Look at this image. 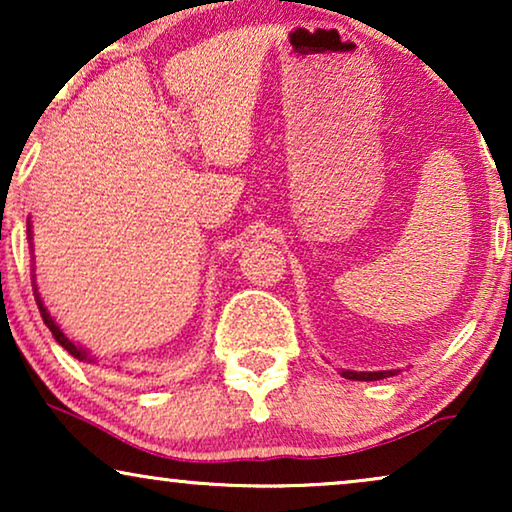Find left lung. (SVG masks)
Returning <instances> with one entry per match:
<instances>
[{"instance_id":"obj_1","label":"left lung","mask_w":512,"mask_h":512,"mask_svg":"<svg viewBox=\"0 0 512 512\" xmlns=\"http://www.w3.org/2000/svg\"><path fill=\"white\" fill-rule=\"evenodd\" d=\"M401 373V370H368V373H363V370H342V377L345 380H356V382H375V380H384V377H394Z\"/></svg>"}]
</instances>
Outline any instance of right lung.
I'll use <instances>...</instances> for the list:
<instances>
[{"mask_svg": "<svg viewBox=\"0 0 512 512\" xmlns=\"http://www.w3.org/2000/svg\"><path fill=\"white\" fill-rule=\"evenodd\" d=\"M27 240H30V251H34V244H32V223H30V219H27ZM32 289H34V300H37V305H39L41 319H44V324L48 326V331L53 333L55 342H58V345L65 347L67 352L74 356V359H79V361H88V363H97V356H93V354L88 352L86 347H81L79 342H74L72 338H69V335H67L65 331H62V328L58 326V321L53 319V314L48 312V307L44 305V300H41V296H39V289H37V277H34V265H32Z\"/></svg>", "mask_w": 512, "mask_h": 512, "instance_id": "add662e5", "label": "right lung"}]
</instances>
